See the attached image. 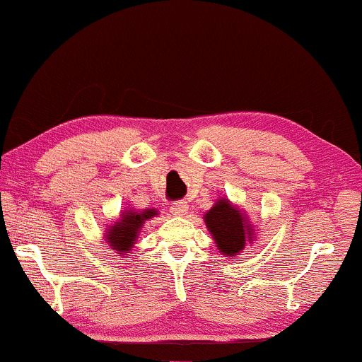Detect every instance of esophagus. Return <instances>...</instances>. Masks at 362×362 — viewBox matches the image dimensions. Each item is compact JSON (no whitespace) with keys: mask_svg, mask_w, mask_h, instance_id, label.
<instances>
[{"mask_svg":"<svg viewBox=\"0 0 362 362\" xmlns=\"http://www.w3.org/2000/svg\"><path fill=\"white\" fill-rule=\"evenodd\" d=\"M189 211V204L185 201H177L173 202L172 206V213L175 214V216H184L185 213Z\"/></svg>","mask_w":362,"mask_h":362,"instance_id":"34e87169","label":"esophagus"}]
</instances>
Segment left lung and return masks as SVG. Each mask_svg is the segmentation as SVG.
<instances>
[{"mask_svg":"<svg viewBox=\"0 0 362 362\" xmlns=\"http://www.w3.org/2000/svg\"><path fill=\"white\" fill-rule=\"evenodd\" d=\"M202 220L211 233L218 252L223 254V257L235 259L242 256L247 245L256 240L254 235L257 230L249 220L247 213L226 197L216 199L213 208L202 216Z\"/></svg>","mask_w":362,"mask_h":362,"instance_id":"left-lung-1","label":"left lung"}]
</instances>
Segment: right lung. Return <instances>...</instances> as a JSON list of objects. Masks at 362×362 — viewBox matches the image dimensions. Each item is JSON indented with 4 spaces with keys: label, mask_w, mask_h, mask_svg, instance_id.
<instances>
[{
    "label": "right lung",
    "mask_w": 362,
    "mask_h": 362,
    "mask_svg": "<svg viewBox=\"0 0 362 362\" xmlns=\"http://www.w3.org/2000/svg\"><path fill=\"white\" fill-rule=\"evenodd\" d=\"M158 214L160 213L154 208L122 209L120 216L105 228L106 244L120 256H129L127 252L132 251L134 245H136L142 226H144L146 221L158 216Z\"/></svg>",
    "instance_id": "1"
}]
</instances>
